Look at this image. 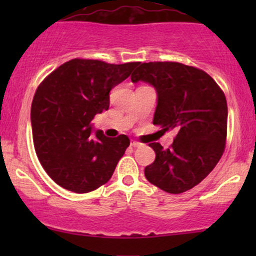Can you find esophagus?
<instances>
[{
	"label": "esophagus",
	"mask_w": 256,
	"mask_h": 256,
	"mask_svg": "<svg viewBox=\"0 0 256 256\" xmlns=\"http://www.w3.org/2000/svg\"><path fill=\"white\" fill-rule=\"evenodd\" d=\"M131 146L136 148V146H140V143L137 142V140H131Z\"/></svg>",
	"instance_id": "obj_1"
}]
</instances>
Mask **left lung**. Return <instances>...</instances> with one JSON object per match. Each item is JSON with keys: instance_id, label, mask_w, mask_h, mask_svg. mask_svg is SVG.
Segmentation results:
<instances>
[{"instance_id": "1", "label": "left lung", "mask_w": 256, "mask_h": 256, "mask_svg": "<svg viewBox=\"0 0 256 256\" xmlns=\"http://www.w3.org/2000/svg\"><path fill=\"white\" fill-rule=\"evenodd\" d=\"M131 80L154 86L158 104L152 124L177 134L168 149L149 143L155 161L146 167V178L170 194L190 190L212 172L224 152V92L210 74L179 62L140 64Z\"/></svg>"}]
</instances>
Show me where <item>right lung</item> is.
Returning <instances> with one entry per match:
<instances>
[{"instance_id": "add662e5", "label": "right lung", "mask_w": 256, "mask_h": 256, "mask_svg": "<svg viewBox=\"0 0 256 256\" xmlns=\"http://www.w3.org/2000/svg\"><path fill=\"white\" fill-rule=\"evenodd\" d=\"M138 64L73 58L38 86L31 106L34 149L49 177L64 189L89 192L110 179L130 140L94 131L91 120L110 108V91Z\"/></svg>"}]
</instances>
